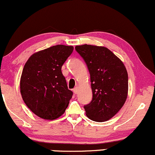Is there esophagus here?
<instances>
[{
    "instance_id": "obj_1",
    "label": "esophagus",
    "mask_w": 155,
    "mask_h": 155,
    "mask_svg": "<svg viewBox=\"0 0 155 155\" xmlns=\"http://www.w3.org/2000/svg\"><path fill=\"white\" fill-rule=\"evenodd\" d=\"M73 91H74V92L75 93V94H77L78 93V91H79V87H76L75 88L73 89Z\"/></svg>"
}]
</instances>
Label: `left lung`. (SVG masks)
I'll return each mask as SVG.
<instances>
[{
  "label": "left lung",
  "mask_w": 155,
  "mask_h": 155,
  "mask_svg": "<svg viewBox=\"0 0 155 155\" xmlns=\"http://www.w3.org/2000/svg\"><path fill=\"white\" fill-rule=\"evenodd\" d=\"M90 74L92 100L84 106L90 120L104 122L122 108L128 96V73L122 61L103 46L83 45L75 47Z\"/></svg>",
  "instance_id": "obj_1"
}]
</instances>
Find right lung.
<instances>
[{
  "instance_id": "obj_1",
  "label": "right lung",
  "mask_w": 155,
  "mask_h": 155,
  "mask_svg": "<svg viewBox=\"0 0 155 155\" xmlns=\"http://www.w3.org/2000/svg\"><path fill=\"white\" fill-rule=\"evenodd\" d=\"M73 50V46H52L32 54L24 65L20 79L22 99L41 118L55 120L68 107L73 92L68 89L61 67Z\"/></svg>"
}]
</instances>
